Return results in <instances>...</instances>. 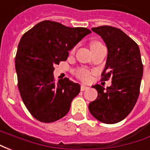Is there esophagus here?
I'll use <instances>...</instances> for the list:
<instances>
[{"instance_id":"obj_1","label":"esophagus","mask_w":150,"mask_h":150,"mask_svg":"<svg viewBox=\"0 0 150 150\" xmlns=\"http://www.w3.org/2000/svg\"><path fill=\"white\" fill-rule=\"evenodd\" d=\"M88 88V87L87 86H85V85H81V87H80V90L81 91H84V90H87Z\"/></svg>"}]
</instances>
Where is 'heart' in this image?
I'll use <instances>...</instances> for the list:
<instances>
[{
	"label": "heart",
	"mask_w": 150,
	"mask_h": 150,
	"mask_svg": "<svg viewBox=\"0 0 150 150\" xmlns=\"http://www.w3.org/2000/svg\"><path fill=\"white\" fill-rule=\"evenodd\" d=\"M100 45H102V43H101L100 42H99V41H92V42L90 43V47H91V48H93V47L100 46ZM75 48H73L71 50V52H73V51L75 50ZM75 75H76V76H77L79 79H80L83 81H88V80L90 79V77H91L90 72L88 71V70H86V69L83 68L77 69L76 71H75Z\"/></svg>",
	"instance_id": "1"
}]
</instances>
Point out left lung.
I'll list each match as a JSON object with an SVG mask.
<instances>
[{
	"label": "left lung",
	"mask_w": 150,
	"mask_h": 150,
	"mask_svg": "<svg viewBox=\"0 0 150 150\" xmlns=\"http://www.w3.org/2000/svg\"><path fill=\"white\" fill-rule=\"evenodd\" d=\"M100 35L108 47L106 66L101 81L112 78L106 89L96 84V100L88 105L96 119L105 124L121 121L131 112L140 94L143 64L138 45L118 28L102 25L91 28Z\"/></svg>",
	"instance_id": "obj_1"
}]
</instances>
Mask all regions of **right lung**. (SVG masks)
I'll list each match as a JSON object with an SVG mask.
<instances>
[{"label":"right lung","instance_id":"1","mask_svg":"<svg viewBox=\"0 0 150 150\" xmlns=\"http://www.w3.org/2000/svg\"><path fill=\"white\" fill-rule=\"evenodd\" d=\"M90 33L87 28L46 20L21 37L15 57L18 87L25 107L38 120L54 122L70 110L80 85L67 78L55 83L54 65L66 61L69 50Z\"/></svg>","mask_w":150,"mask_h":150}]
</instances>
